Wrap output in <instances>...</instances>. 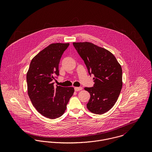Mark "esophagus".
Returning a JSON list of instances; mask_svg holds the SVG:
<instances>
[{
  "instance_id": "esophagus-1",
  "label": "esophagus",
  "mask_w": 152,
  "mask_h": 152,
  "mask_svg": "<svg viewBox=\"0 0 152 152\" xmlns=\"http://www.w3.org/2000/svg\"><path fill=\"white\" fill-rule=\"evenodd\" d=\"M74 89L75 91H81L83 89V88L82 87H75L74 88Z\"/></svg>"
}]
</instances>
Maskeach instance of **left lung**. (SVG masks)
Returning a JSON list of instances; mask_svg holds the SVG:
<instances>
[{
	"mask_svg": "<svg viewBox=\"0 0 152 152\" xmlns=\"http://www.w3.org/2000/svg\"><path fill=\"white\" fill-rule=\"evenodd\" d=\"M84 61L89 74L95 78L93 87L84 89L90 94L88 109L103 114L115 104L122 88V69L113 54L107 49L90 42L73 43Z\"/></svg>",
	"mask_w": 152,
	"mask_h": 152,
	"instance_id": "1",
	"label": "left lung"
}]
</instances>
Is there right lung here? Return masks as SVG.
Returning a JSON list of instances; mask_svg holds the SVG:
<instances>
[{"instance_id":"1","label":"right lung","mask_w":152,"mask_h":152,"mask_svg":"<svg viewBox=\"0 0 152 152\" xmlns=\"http://www.w3.org/2000/svg\"><path fill=\"white\" fill-rule=\"evenodd\" d=\"M69 43H52L31 60L27 72V92L36 110L43 116L56 119L65 112L72 96L73 87H54L52 81L59 75L58 64Z\"/></svg>"}]
</instances>
